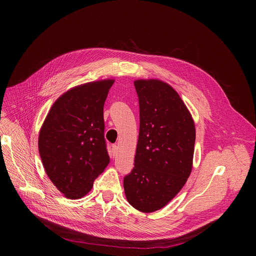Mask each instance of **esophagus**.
I'll return each instance as SVG.
<instances>
[{"label": "esophagus", "mask_w": 256, "mask_h": 256, "mask_svg": "<svg viewBox=\"0 0 256 256\" xmlns=\"http://www.w3.org/2000/svg\"><path fill=\"white\" fill-rule=\"evenodd\" d=\"M118 153V147L116 144H114V146H112V156L116 157Z\"/></svg>", "instance_id": "34e87169"}]
</instances>
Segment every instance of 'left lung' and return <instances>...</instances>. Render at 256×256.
<instances>
[{
    "label": "left lung",
    "mask_w": 256,
    "mask_h": 256,
    "mask_svg": "<svg viewBox=\"0 0 256 256\" xmlns=\"http://www.w3.org/2000/svg\"><path fill=\"white\" fill-rule=\"evenodd\" d=\"M140 132L134 167L124 178L128 202L152 212L166 206L192 172L194 124L177 92L159 80H138Z\"/></svg>",
    "instance_id": "8db88e82"
}]
</instances>
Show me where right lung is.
Wrapping results in <instances>:
<instances>
[{"label":"right lung","mask_w":256,"mask_h":256,"mask_svg":"<svg viewBox=\"0 0 256 256\" xmlns=\"http://www.w3.org/2000/svg\"><path fill=\"white\" fill-rule=\"evenodd\" d=\"M114 80L92 82L62 95L42 124L38 149L46 172L68 198L87 194L109 163L103 106Z\"/></svg>","instance_id":"1"}]
</instances>
